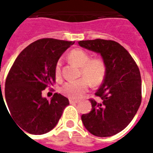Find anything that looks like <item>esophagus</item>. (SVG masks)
Instances as JSON below:
<instances>
[{"label": "esophagus", "mask_w": 153, "mask_h": 153, "mask_svg": "<svg viewBox=\"0 0 153 153\" xmlns=\"http://www.w3.org/2000/svg\"><path fill=\"white\" fill-rule=\"evenodd\" d=\"M69 102H70V104H75V103H78L79 101H78V100H73V99H70L69 100Z\"/></svg>", "instance_id": "obj_1"}]
</instances>
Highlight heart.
Returning a JSON list of instances; mask_svg holds the SVG:
<instances>
[{
    "mask_svg": "<svg viewBox=\"0 0 153 153\" xmlns=\"http://www.w3.org/2000/svg\"><path fill=\"white\" fill-rule=\"evenodd\" d=\"M69 57L73 62L81 68V73L84 78L67 81L61 87L60 92L70 99H79L88 89V81L94 85L99 84L102 81L106 74V66L103 60L101 59L91 60L89 54L82 49L71 51L69 54ZM60 66L61 62L59 60L55 69L56 78H60L61 74Z\"/></svg>",
    "mask_w": 153,
    "mask_h": 153,
    "instance_id": "obj_1",
    "label": "heart"
}]
</instances>
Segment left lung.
<instances>
[{
    "mask_svg": "<svg viewBox=\"0 0 153 153\" xmlns=\"http://www.w3.org/2000/svg\"><path fill=\"white\" fill-rule=\"evenodd\" d=\"M81 47L100 54L106 66L102 85L91 99L92 110L81 116L84 127L97 137H110L131 122L141 104V75L130 54L115 41H79Z\"/></svg>",
    "mask_w": 153,
    "mask_h": 153,
    "instance_id": "obj_1",
    "label": "left lung"
}]
</instances>
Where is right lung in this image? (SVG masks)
I'll return each mask as SVG.
<instances>
[{
    "instance_id": "1",
    "label": "right lung",
    "mask_w": 153,
    "mask_h": 153,
    "mask_svg": "<svg viewBox=\"0 0 153 153\" xmlns=\"http://www.w3.org/2000/svg\"><path fill=\"white\" fill-rule=\"evenodd\" d=\"M74 43L53 38L40 39L25 47L15 60L5 80L3 101L20 129L32 134H43L57 125L70 104L69 100L56 93L48 101L42 92L55 81L56 63Z\"/></svg>"
}]
</instances>
